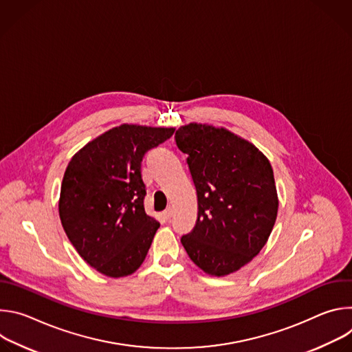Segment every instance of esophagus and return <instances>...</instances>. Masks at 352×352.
Instances as JSON below:
<instances>
[{
  "instance_id": "1",
  "label": "esophagus",
  "mask_w": 352,
  "mask_h": 352,
  "mask_svg": "<svg viewBox=\"0 0 352 352\" xmlns=\"http://www.w3.org/2000/svg\"><path fill=\"white\" fill-rule=\"evenodd\" d=\"M171 216H173V209H171V208H168V209H166V210L163 212V217H164L166 220H170Z\"/></svg>"
}]
</instances>
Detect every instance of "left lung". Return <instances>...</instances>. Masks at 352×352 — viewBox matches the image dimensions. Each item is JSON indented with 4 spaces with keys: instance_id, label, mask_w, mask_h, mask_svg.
<instances>
[{
    "instance_id": "obj_1",
    "label": "left lung",
    "mask_w": 352,
    "mask_h": 352,
    "mask_svg": "<svg viewBox=\"0 0 352 352\" xmlns=\"http://www.w3.org/2000/svg\"><path fill=\"white\" fill-rule=\"evenodd\" d=\"M175 142L188 155L197 193L196 226L181 242L206 274H232L261 252L274 227L272 164L252 142L224 126L190 122L179 126Z\"/></svg>"
}]
</instances>
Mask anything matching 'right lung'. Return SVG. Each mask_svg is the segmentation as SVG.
I'll return each instance as SVG.
<instances>
[{
    "label": "right lung",
    "instance_id": "add662e5",
    "mask_svg": "<svg viewBox=\"0 0 352 352\" xmlns=\"http://www.w3.org/2000/svg\"><path fill=\"white\" fill-rule=\"evenodd\" d=\"M174 131L122 124L91 139L68 163L58 200L61 224L98 273L126 277L143 263L160 223L144 212L140 163Z\"/></svg>",
    "mask_w": 352,
    "mask_h": 352
}]
</instances>
